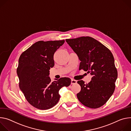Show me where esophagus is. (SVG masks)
<instances>
[{"label":"esophagus","mask_w":131,"mask_h":131,"mask_svg":"<svg viewBox=\"0 0 131 131\" xmlns=\"http://www.w3.org/2000/svg\"><path fill=\"white\" fill-rule=\"evenodd\" d=\"M77 81L76 80H74L73 79H72L71 80V84H75L77 83Z\"/></svg>","instance_id":"1"}]
</instances>
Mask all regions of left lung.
Returning a JSON list of instances; mask_svg holds the SVG:
<instances>
[{"label":"left lung","mask_w":131,"mask_h":131,"mask_svg":"<svg viewBox=\"0 0 131 131\" xmlns=\"http://www.w3.org/2000/svg\"><path fill=\"white\" fill-rule=\"evenodd\" d=\"M66 41L81 61L79 69L88 71L92 76L88 84H85L83 80L78 81L81 87L77 94L78 99L91 108L103 106L113 94L118 77L112 53L101 42L89 36Z\"/></svg>","instance_id":"1"}]
</instances>
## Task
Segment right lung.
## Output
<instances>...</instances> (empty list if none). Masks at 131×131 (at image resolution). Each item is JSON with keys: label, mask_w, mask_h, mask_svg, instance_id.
Returning a JSON list of instances; mask_svg holds the SVG:
<instances>
[{"label": "right lung", "mask_w": 131, "mask_h": 131, "mask_svg": "<svg viewBox=\"0 0 131 131\" xmlns=\"http://www.w3.org/2000/svg\"><path fill=\"white\" fill-rule=\"evenodd\" d=\"M65 40L38 41L20 56L17 73L19 88L28 102L40 110L49 109L60 99L59 90L71 80L61 78L51 81L49 70L54 65L53 55Z\"/></svg>", "instance_id": "add662e5"}]
</instances>
